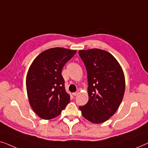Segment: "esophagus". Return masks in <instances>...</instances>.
Masks as SVG:
<instances>
[{"instance_id": "esophagus-1", "label": "esophagus", "mask_w": 148, "mask_h": 148, "mask_svg": "<svg viewBox=\"0 0 148 148\" xmlns=\"http://www.w3.org/2000/svg\"><path fill=\"white\" fill-rule=\"evenodd\" d=\"M79 94V90H77L76 91V92H74L73 93V94H72V95H73L74 96H77V95H78Z\"/></svg>"}]
</instances>
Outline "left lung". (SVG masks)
Returning a JSON list of instances; mask_svg holds the SVG:
<instances>
[{
  "mask_svg": "<svg viewBox=\"0 0 148 148\" xmlns=\"http://www.w3.org/2000/svg\"><path fill=\"white\" fill-rule=\"evenodd\" d=\"M78 53L86 66L88 84V101L79 109L89 121L103 123L115 114L123 98V71L115 58L103 49L80 50Z\"/></svg>",
  "mask_w": 148,
  "mask_h": 148,
  "instance_id": "1",
  "label": "left lung"
}]
</instances>
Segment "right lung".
I'll use <instances>...</instances> for the list:
<instances>
[{
	"mask_svg": "<svg viewBox=\"0 0 148 148\" xmlns=\"http://www.w3.org/2000/svg\"><path fill=\"white\" fill-rule=\"evenodd\" d=\"M76 53V50L54 47L41 53L31 65L26 78L28 99L41 119L56 117L69 103L62 70Z\"/></svg>",
	"mask_w": 148,
	"mask_h": 148,
	"instance_id": "obj_1",
	"label": "right lung"
}]
</instances>
